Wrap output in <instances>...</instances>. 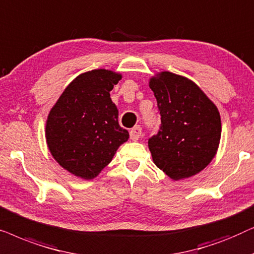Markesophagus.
I'll use <instances>...</instances> for the list:
<instances>
[{
    "label": "esophagus",
    "instance_id": "34e87169",
    "mask_svg": "<svg viewBox=\"0 0 254 254\" xmlns=\"http://www.w3.org/2000/svg\"><path fill=\"white\" fill-rule=\"evenodd\" d=\"M142 135V129L140 126H135L134 128H131L130 131H129V136H130V140L133 141H136L138 138L141 137Z\"/></svg>",
    "mask_w": 254,
    "mask_h": 254
}]
</instances>
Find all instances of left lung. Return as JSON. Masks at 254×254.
<instances>
[{"instance_id":"1","label":"left lung","mask_w":254,"mask_h":254,"mask_svg":"<svg viewBox=\"0 0 254 254\" xmlns=\"http://www.w3.org/2000/svg\"><path fill=\"white\" fill-rule=\"evenodd\" d=\"M149 86L161 116L158 133L148 140L152 161L173 180L202 171L220 144L217 107L195 83L173 72H159Z\"/></svg>"}]
</instances>
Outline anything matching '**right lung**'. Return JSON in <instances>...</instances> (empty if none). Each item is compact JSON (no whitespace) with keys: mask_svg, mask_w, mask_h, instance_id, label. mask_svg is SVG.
<instances>
[{"mask_svg":"<svg viewBox=\"0 0 254 254\" xmlns=\"http://www.w3.org/2000/svg\"><path fill=\"white\" fill-rule=\"evenodd\" d=\"M121 79L118 72L95 69L78 75L52 107L46 142L62 168L83 179H93L112 161L129 137L118 121L110 91Z\"/></svg>","mask_w":254,"mask_h":254,"instance_id":"add662e5","label":"right lung"}]
</instances>
